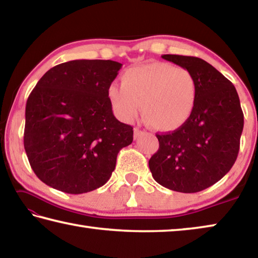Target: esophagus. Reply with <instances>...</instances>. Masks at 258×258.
<instances>
[{"instance_id": "34e87169", "label": "esophagus", "mask_w": 258, "mask_h": 258, "mask_svg": "<svg viewBox=\"0 0 258 258\" xmlns=\"http://www.w3.org/2000/svg\"><path fill=\"white\" fill-rule=\"evenodd\" d=\"M142 134H143V131L139 130V128H137V127L134 128V139H138L139 137H141Z\"/></svg>"}]
</instances>
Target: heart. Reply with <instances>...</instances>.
<instances>
[{"mask_svg":"<svg viewBox=\"0 0 258 258\" xmlns=\"http://www.w3.org/2000/svg\"><path fill=\"white\" fill-rule=\"evenodd\" d=\"M197 95L195 76L165 62L131 67L121 75V86L108 87V99L118 117L131 120L141 104L146 123L159 132L182 127L195 110Z\"/></svg>","mask_w":258,"mask_h":258,"instance_id":"1","label":"heart"}]
</instances>
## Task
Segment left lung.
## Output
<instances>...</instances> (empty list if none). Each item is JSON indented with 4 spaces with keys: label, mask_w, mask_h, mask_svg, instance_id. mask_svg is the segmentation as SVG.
I'll list each match as a JSON object with an SVG mask.
<instances>
[{
    "label": "left lung",
    "mask_w": 258,
    "mask_h": 258,
    "mask_svg": "<svg viewBox=\"0 0 258 258\" xmlns=\"http://www.w3.org/2000/svg\"><path fill=\"white\" fill-rule=\"evenodd\" d=\"M161 58L195 76L198 95L195 110L182 127L157 134L159 149L150 158L149 168L160 185L194 194L215 184L233 166L243 113L234 85L212 64L196 56Z\"/></svg>",
    "instance_id": "8db88e82"
}]
</instances>
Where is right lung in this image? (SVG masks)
<instances>
[{
  "mask_svg": "<svg viewBox=\"0 0 258 258\" xmlns=\"http://www.w3.org/2000/svg\"><path fill=\"white\" fill-rule=\"evenodd\" d=\"M121 63L72 60L51 68L26 103L24 147L34 173L53 189L80 195L102 186L133 127L113 116L108 87Z\"/></svg>",
  "mask_w": 258,
  "mask_h": 258,
  "instance_id": "1",
  "label": "right lung"
}]
</instances>
